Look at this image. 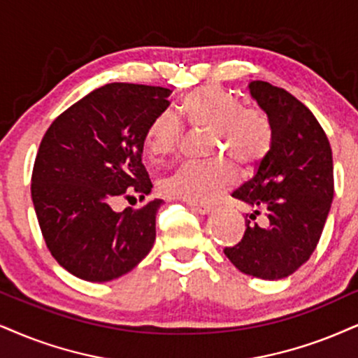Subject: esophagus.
Segmentation results:
<instances>
[{"instance_id": "34e87169", "label": "esophagus", "mask_w": 358, "mask_h": 358, "mask_svg": "<svg viewBox=\"0 0 358 358\" xmlns=\"http://www.w3.org/2000/svg\"><path fill=\"white\" fill-rule=\"evenodd\" d=\"M191 206V209L194 210V213H197V214H201V215H206V214H209L210 210H213V207L210 206H206V204H189Z\"/></svg>"}]
</instances>
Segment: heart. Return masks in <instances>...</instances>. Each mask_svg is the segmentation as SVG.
I'll return each mask as SVG.
<instances>
[{
	"instance_id": "obj_1",
	"label": "heart",
	"mask_w": 358,
	"mask_h": 358,
	"mask_svg": "<svg viewBox=\"0 0 358 358\" xmlns=\"http://www.w3.org/2000/svg\"><path fill=\"white\" fill-rule=\"evenodd\" d=\"M180 111L192 129L213 134L210 154H222L241 169H254L271 151L273 132L266 114L254 108H242L231 92L220 87L206 86L189 92ZM180 136L179 121L174 114L164 111L149 124L145 148L154 159H164L178 151ZM228 162L214 159L186 162L162 180V189L169 196L192 204L213 202L236 182V167Z\"/></svg>"
}]
</instances>
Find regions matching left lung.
Listing matches in <instances>:
<instances>
[{"label":"left lung","instance_id":"obj_1","mask_svg":"<svg viewBox=\"0 0 358 358\" xmlns=\"http://www.w3.org/2000/svg\"><path fill=\"white\" fill-rule=\"evenodd\" d=\"M249 92L271 121L273 139L254 178L232 192L252 207L239 244L227 259L247 275L266 280L289 277L315 250L334 199L332 149L310 109L290 92L266 81ZM264 214L262 224L255 219Z\"/></svg>","mask_w":358,"mask_h":358}]
</instances>
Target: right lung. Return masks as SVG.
Segmentation results:
<instances>
[{"label":"right lung","instance_id":"obj_1","mask_svg":"<svg viewBox=\"0 0 358 358\" xmlns=\"http://www.w3.org/2000/svg\"><path fill=\"white\" fill-rule=\"evenodd\" d=\"M171 92L129 83L98 87L57 116L39 144L31 178L39 227L52 257L79 279H117L152 249L162 201L122 213L111 206L151 192L145 132Z\"/></svg>","mask_w":358,"mask_h":358}]
</instances>
